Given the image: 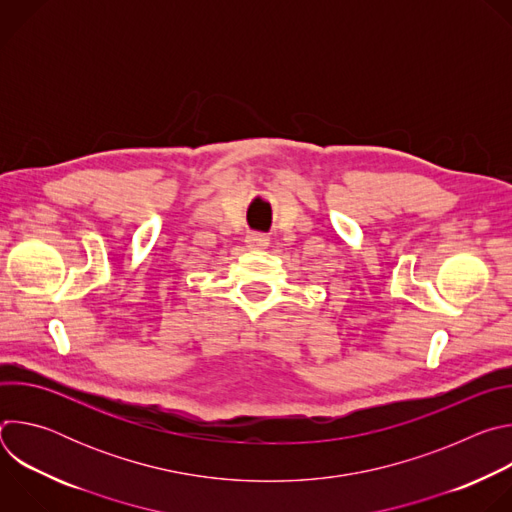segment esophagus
Segmentation results:
<instances>
[{
    "label": "esophagus",
    "instance_id": "1",
    "mask_svg": "<svg viewBox=\"0 0 512 512\" xmlns=\"http://www.w3.org/2000/svg\"><path fill=\"white\" fill-rule=\"evenodd\" d=\"M245 243H247L249 249L259 251V249H267V247H269V237H267V235H261V233H249V235L245 237Z\"/></svg>",
    "mask_w": 512,
    "mask_h": 512
}]
</instances>
